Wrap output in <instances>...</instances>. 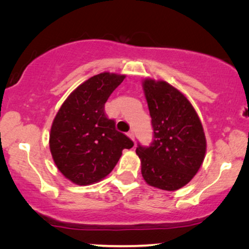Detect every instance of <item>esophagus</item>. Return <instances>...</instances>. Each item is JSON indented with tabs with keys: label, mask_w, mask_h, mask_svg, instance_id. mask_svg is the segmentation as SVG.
<instances>
[{
	"label": "esophagus",
	"mask_w": 249,
	"mask_h": 249,
	"mask_svg": "<svg viewBox=\"0 0 249 249\" xmlns=\"http://www.w3.org/2000/svg\"><path fill=\"white\" fill-rule=\"evenodd\" d=\"M128 137L129 138H130V139H132V141H134L135 142V132L134 131H132V130H130V131H129L128 132Z\"/></svg>",
	"instance_id": "esophagus-1"
}]
</instances>
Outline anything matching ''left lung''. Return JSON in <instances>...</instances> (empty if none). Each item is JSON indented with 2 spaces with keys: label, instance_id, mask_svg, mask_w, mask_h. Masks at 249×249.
Returning <instances> with one entry per match:
<instances>
[{
  "label": "left lung",
  "instance_id": "1",
  "mask_svg": "<svg viewBox=\"0 0 249 249\" xmlns=\"http://www.w3.org/2000/svg\"><path fill=\"white\" fill-rule=\"evenodd\" d=\"M145 97L152 118L153 142H138L142 178L163 190L187 185L205 158L206 139L195 108L185 95L165 81L145 79Z\"/></svg>",
  "mask_w": 249,
  "mask_h": 249
}]
</instances>
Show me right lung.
Returning a JSON list of instances; mask_svg holds the SVG:
<instances>
[{
	"label": "right lung",
	"mask_w": 249,
	"mask_h": 249,
	"mask_svg": "<svg viewBox=\"0 0 249 249\" xmlns=\"http://www.w3.org/2000/svg\"><path fill=\"white\" fill-rule=\"evenodd\" d=\"M125 76L103 72L78 86L54 118L50 149L57 169L71 181L85 186L107 177L134 142L115 129L104 105Z\"/></svg>",
	"instance_id": "right-lung-1"
}]
</instances>
